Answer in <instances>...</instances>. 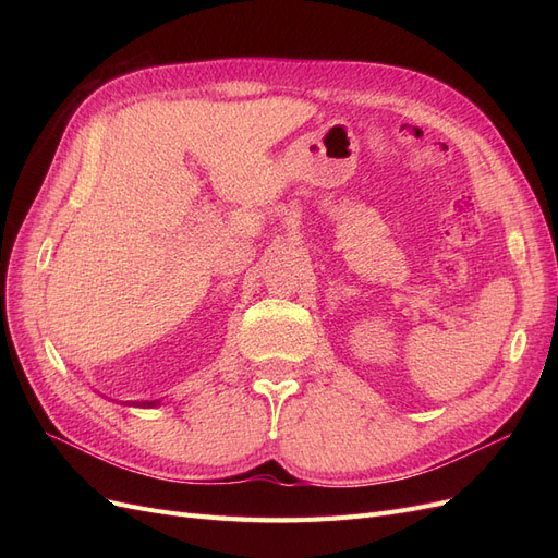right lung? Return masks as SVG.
Wrapping results in <instances>:
<instances>
[{"instance_id": "right-lung-1", "label": "right lung", "mask_w": 558, "mask_h": 558, "mask_svg": "<svg viewBox=\"0 0 558 558\" xmlns=\"http://www.w3.org/2000/svg\"><path fill=\"white\" fill-rule=\"evenodd\" d=\"M144 404H156V402H144Z\"/></svg>"}]
</instances>
